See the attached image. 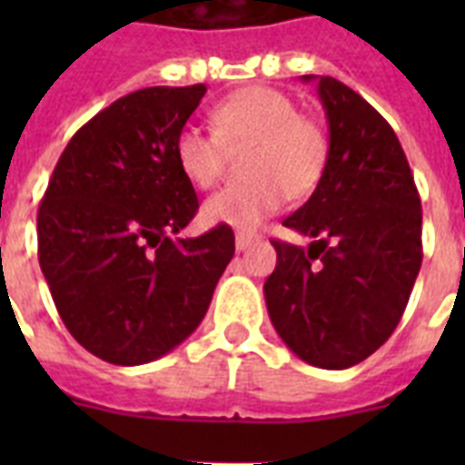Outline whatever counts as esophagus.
I'll list each match as a JSON object with an SVG mask.
<instances>
[{
    "label": "esophagus",
    "instance_id": "1",
    "mask_svg": "<svg viewBox=\"0 0 465 465\" xmlns=\"http://www.w3.org/2000/svg\"><path fill=\"white\" fill-rule=\"evenodd\" d=\"M255 243L253 233H236V251H246Z\"/></svg>",
    "mask_w": 465,
    "mask_h": 465
}]
</instances>
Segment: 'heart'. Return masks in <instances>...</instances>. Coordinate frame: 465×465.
Instances as JSON below:
<instances>
[{"label": "heart", "mask_w": 465, "mask_h": 465, "mask_svg": "<svg viewBox=\"0 0 465 465\" xmlns=\"http://www.w3.org/2000/svg\"><path fill=\"white\" fill-rule=\"evenodd\" d=\"M212 127L185 125L175 137V163L195 188H212L224 171L226 149H246L251 181L217 190L203 204V222L253 232L284 207L287 197L316 188L328 163V134L316 120L299 115L287 94L251 86L219 101Z\"/></svg>", "instance_id": "heart-1"}]
</instances>
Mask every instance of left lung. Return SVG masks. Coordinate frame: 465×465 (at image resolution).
Segmentation results:
<instances>
[{
    "label": "left lung",
    "mask_w": 465,
    "mask_h": 465,
    "mask_svg": "<svg viewBox=\"0 0 465 465\" xmlns=\"http://www.w3.org/2000/svg\"><path fill=\"white\" fill-rule=\"evenodd\" d=\"M316 82L328 163L313 195L284 219L309 248L272 241L265 304L282 342L306 364L347 369L391 338L422 265V207L391 125L332 76Z\"/></svg>",
    "instance_id": "1"
}]
</instances>
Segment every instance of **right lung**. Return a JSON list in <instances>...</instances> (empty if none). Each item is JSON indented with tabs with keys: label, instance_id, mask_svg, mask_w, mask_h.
Returning <instances> with one entry per match:
<instances>
[{
	"label": "right lung",
	"instance_id": "1",
	"mask_svg": "<svg viewBox=\"0 0 465 465\" xmlns=\"http://www.w3.org/2000/svg\"><path fill=\"white\" fill-rule=\"evenodd\" d=\"M204 84L118 98L69 140L38 210V261L62 323L120 367L178 347L210 309L233 258V232H178L197 212L175 137Z\"/></svg>",
	"mask_w": 465,
	"mask_h": 465
}]
</instances>
